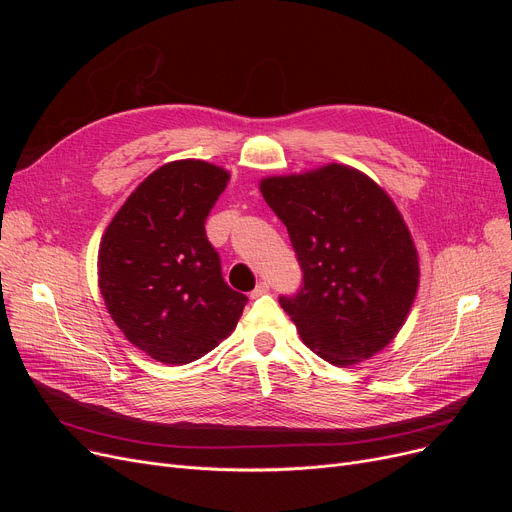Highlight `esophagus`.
<instances>
[{
    "instance_id": "esophagus-1",
    "label": "esophagus",
    "mask_w": 512,
    "mask_h": 512,
    "mask_svg": "<svg viewBox=\"0 0 512 512\" xmlns=\"http://www.w3.org/2000/svg\"><path fill=\"white\" fill-rule=\"evenodd\" d=\"M265 292H270V284H267V282H259V284L255 286V290L251 292V299H257V297H261V294H265Z\"/></svg>"
}]
</instances>
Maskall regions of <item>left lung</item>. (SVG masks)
<instances>
[{
  "label": "left lung",
  "mask_w": 512,
  "mask_h": 512,
  "mask_svg": "<svg viewBox=\"0 0 512 512\" xmlns=\"http://www.w3.org/2000/svg\"><path fill=\"white\" fill-rule=\"evenodd\" d=\"M303 270L297 297H280L303 342L332 365L371 359L394 340L419 288V253L390 195L344 166L261 178Z\"/></svg>",
  "instance_id": "8db88e82"
}]
</instances>
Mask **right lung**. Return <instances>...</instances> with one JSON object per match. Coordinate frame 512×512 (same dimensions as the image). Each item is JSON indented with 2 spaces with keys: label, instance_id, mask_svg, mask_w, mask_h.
Returning <instances> with one entry per match:
<instances>
[{
  "label": "right lung",
  "instance_id": "obj_1",
  "mask_svg": "<svg viewBox=\"0 0 512 512\" xmlns=\"http://www.w3.org/2000/svg\"><path fill=\"white\" fill-rule=\"evenodd\" d=\"M230 172L203 159L149 174L105 228L97 276L126 340L166 365L197 361L236 328L247 297L232 290L205 234Z\"/></svg>",
  "mask_w": 512,
  "mask_h": 512
}]
</instances>
